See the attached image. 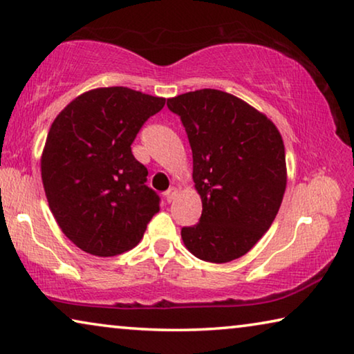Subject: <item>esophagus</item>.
I'll list each match as a JSON object with an SVG mask.
<instances>
[{"label":"esophagus","instance_id":"obj_1","mask_svg":"<svg viewBox=\"0 0 354 354\" xmlns=\"http://www.w3.org/2000/svg\"><path fill=\"white\" fill-rule=\"evenodd\" d=\"M177 194H178V189H177L176 187H171V188L167 189V192L165 193V198H166L167 203H172V201L176 199Z\"/></svg>","mask_w":354,"mask_h":354}]
</instances>
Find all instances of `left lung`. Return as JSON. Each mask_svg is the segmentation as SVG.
<instances>
[{
  "label": "left lung",
  "instance_id": "8db88e82",
  "mask_svg": "<svg viewBox=\"0 0 354 354\" xmlns=\"http://www.w3.org/2000/svg\"><path fill=\"white\" fill-rule=\"evenodd\" d=\"M193 151L199 223L182 227L185 247L207 263L250 252L280 209L286 188L285 145L264 113L226 91L203 88L167 100Z\"/></svg>",
  "mask_w": 354,
  "mask_h": 354
}]
</instances>
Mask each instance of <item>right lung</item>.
<instances>
[{
  "label": "right lung",
  "mask_w": 354,
  "mask_h": 354,
  "mask_svg": "<svg viewBox=\"0 0 354 354\" xmlns=\"http://www.w3.org/2000/svg\"><path fill=\"white\" fill-rule=\"evenodd\" d=\"M165 102L107 86L85 91L53 120L42 150V183L58 226L84 252L102 258L128 252L160 210L131 144Z\"/></svg>",
  "instance_id": "obj_1"
}]
</instances>
